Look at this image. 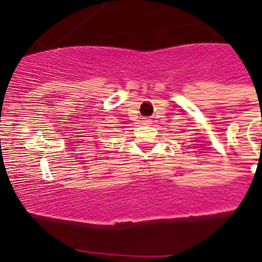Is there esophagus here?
Returning a JSON list of instances; mask_svg holds the SVG:
<instances>
[{
    "label": "esophagus",
    "instance_id": "1",
    "mask_svg": "<svg viewBox=\"0 0 262 262\" xmlns=\"http://www.w3.org/2000/svg\"><path fill=\"white\" fill-rule=\"evenodd\" d=\"M144 122H145V123H149V122H150V119H148V118H145V119H144Z\"/></svg>",
    "mask_w": 262,
    "mask_h": 262
}]
</instances>
